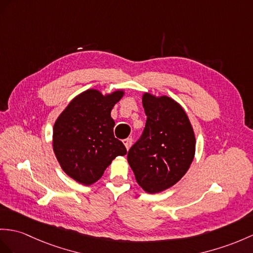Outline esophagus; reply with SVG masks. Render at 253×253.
I'll list each match as a JSON object with an SVG mask.
<instances>
[{"instance_id":"1","label":"esophagus","mask_w":253,"mask_h":253,"mask_svg":"<svg viewBox=\"0 0 253 253\" xmlns=\"http://www.w3.org/2000/svg\"><path fill=\"white\" fill-rule=\"evenodd\" d=\"M122 143H123V145L126 146V150H128V148H130L131 145H132V138H126V139H123Z\"/></svg>"}]
</instances>
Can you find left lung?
I'll return each instance as SVG.
<instances>
[{
    "mask_svg": "<svg viewBox=\"0 0 253 253\" xmlns=\"http://www.w3.org/2000/svg\"><path fill=\"white\" fill-rule=\"evenodd\" d=\"M147 116L140 140L127 153L139 187L155 194L173 187L186 175L195 156L196 139L186 110L168 95L145 92Z\"/></svg>",
    "mask_w": 253,
    "mask_h": 253,
    "instance_id": "8db88e82",
    "label": "left lung"
}]
</instances>
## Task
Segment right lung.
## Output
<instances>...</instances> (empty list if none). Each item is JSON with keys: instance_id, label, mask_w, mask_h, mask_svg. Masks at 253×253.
<instances>
[{"instance_id": "obj_1", "label": "right lung", "mask_w": 253, "mask_h": 253, "mask_svg": "<svg viewBox=\"0 0 253 253\" xmlns=\"http://www.w3.org/2000/svg\"><path fill=\"white\" fill-rule=\"evenodd\" d=\"M126 94L123 89L103 94L88 89L76 95L59 115L53 126L52 148L64 173L91 186L126 149L114 136L113 107Z\"/></svg>"}]
</instances>
